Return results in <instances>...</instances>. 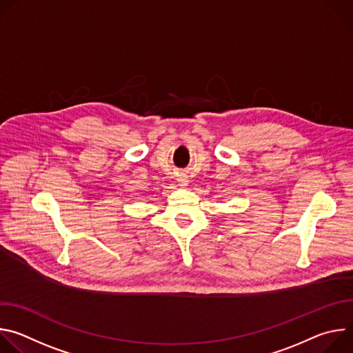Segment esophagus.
<instances>
[{"mask_svg":"<svg viewBox=\"0 0 353 353\" xmlns=\"http://www.w3.org/2000/svg\"><path fill=\"white\" fill-rule=\"evenodd\" d=\"M179 183H180V185H183V187H184V185H187V184H188V183H187V179H185V177H184V176H181V177H180V179H179Z\"/></svg>","mask_w":353,"mask_h":353,"instance_id":"obj_1","label":"esophagus"}]
</instances>
